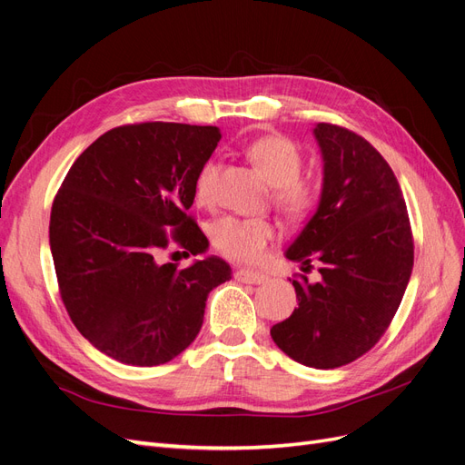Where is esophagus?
<instances>
[{
	"mask_svg": "<svg viewBox=\"0 0 465 465\" xmlns=\"http://www.w3.org/2000/svg\"><path fill=\"white\" fill-rule=\"evenodd\" d=\"M234 279L241 281V283H252V285H260L263 281H267V275L252 272V270H236Z\"/></svg>",
	"mask_w": 465,
	"mask_h": 465,
	"instance_id": "34e87169",
	"label": "esophagus"
}]
</instances>
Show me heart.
<instances>
[{
    "label": "heart",
    "mask_w": 465,
    "mask_h": 465,
    "mask_svg": "<svg viewBox=\"0 0 465 465\" xmlns=\"http://www.w3.org/2000/svg\"><path fill=\"white\" fill-rule=\"evenodd\" d=\"M250 161L270 182L277 207L291 217H302L316 202L314 188L299 178L302 168L301 149L285 135H265L252 142L246 149ZM219 164L207 161L195 176V200L209 203L213 200ZM211 238L223 256L236 262L254 263L265 254V248L275 238V227L265 219H242L227 215L211 227Z\"/></svg>",
    "instance_id": "1"
}]
</instances>
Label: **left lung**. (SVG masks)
I'll return each instance as SVG.
<instances>
[{
    "label": "left lung",
    "mask_w": 465,
    "mask_h": 465,
    "mask_svg": "<svg viewBox=\"0 0 465 465\" xmlns=\"http://www.w3.org/2000/svg\"><path fill=\"white\" fill-rule=\"evenodd\" d=\"M322 190L316 211L285 258L320 263V279L292 281L299 308L275 323V345L304 367L335 369L359 359L390 326L413 270L403 193L367 139L316 124ZM304 270V267H302Z\"/></svg>",
    "instance_id": "1"
}]
</instances>
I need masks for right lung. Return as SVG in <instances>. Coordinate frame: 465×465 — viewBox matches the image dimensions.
<instances>
[{
	"instance_id": "1",
	"label": "right lung",
	"mask_w": 465,
	"mask_h": 465,
	"mask_svg": "<svg viewBox=\"0 0 465 465\" xmlns=\"http://www.w3.org/2000/svg\"><path fill=\"white\" fill-rule=\"evenodd\" d=\"M217 125L145 122L106 132L69 168L50 215L62 301L81 335L134 367H157L200 333L209 292L232 277L207 256L159 262L173 229L193 256L209 242L188 215Z\"/></svg>"
}]
</instances>
